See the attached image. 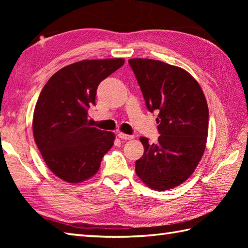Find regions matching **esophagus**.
<instances>
[{"instance_id": "obj_1", "label": "esophagus", "mask_w": 248, "mask_h": 248, "mask_svg": "<svg viewBox=\"0 0 248 248\" xmlns=\"http://www.w3.org/2000/svg\"><path fill=\"white\" fill-rule=\"evenodd\" d=\"M118 138L121 140H133L134 139V135H129V134H124V133H118Z\"/></svg>"}]
</instances>
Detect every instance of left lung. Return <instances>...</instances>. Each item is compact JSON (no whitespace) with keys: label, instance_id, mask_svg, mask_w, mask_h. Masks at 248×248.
Here are the masks:
<instances>
[{"label":"left lung","instance_id":"obj_1","mask_svg":"<svg viewBox=\"0 0 248 248\" xmlns=\"http://www.w3.org/2000/svg\"><path fill=\"white\" fill-rule=\"evenodd\" d=\"M150 112L156 110L155 144L140 139L143 156L135 172L155 191L180 186L194 172L205 149L209 109L198 82L180 67L148 59L129 60Z\"/></svg>","mask_w":248,"mask_h":248}]
</instances>
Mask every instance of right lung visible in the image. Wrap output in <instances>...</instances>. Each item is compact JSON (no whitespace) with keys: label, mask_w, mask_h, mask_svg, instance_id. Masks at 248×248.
<instances>
[{"label":"right lung","mask_w":248,"mask_h":248,"mask_svg":"<svg viewBox=\"0 0 248 248\" xmlns=\"http://www.w3.org/2000/svg\"><path fill=\"white\" fill-rule=\"evenodd\" d=\"M124 64V59L77 62L54 73L41 91L34 109V140L46 166L62 180L92 178L114 145L113 132L88 124L87 110L96 104L100 82Z\"/></svg>","instance_id":"1"}]
</instances>
